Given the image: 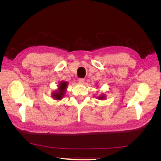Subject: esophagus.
I'll list each match as a JSON object with an SVG mask.
<instances>
[{
	"label": "esophagus",
	"mask_w": 161,
	"mask_h": 161,
	"mask_svg": "<svg viewBox=\"0 0 161 161\" xmlns=\"http://www.w3.org/2000/svg\"><path fill=\"white\" fill-rule=\"evenodd\" d=\"M85 79H79V82H80V83H81V84H83L84 82H85Z\"/></svg>",
	"instance_id": "obj_1"
}]
</instances>
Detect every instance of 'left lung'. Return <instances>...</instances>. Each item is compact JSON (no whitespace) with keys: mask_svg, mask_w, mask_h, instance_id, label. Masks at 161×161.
<instances>
[{"mask_svg":"<svg viewBox=\"0 0 161 161\" xmlns=\"http://www.w3.org/2000/svg\"><path fill=\"white\" fill-rule=\"evenodd\" d=\"M105 98V95H101L99 97H98V99H104Z\"/></svg>","mask_w":161,"mask_h":161,"instance_id":"8db88e82","label":"left lung"}]
</instances>
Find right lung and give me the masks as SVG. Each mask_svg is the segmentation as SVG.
Wrapping results in <instances>:
<instances>
[{"label": "right lung", "mask_w": 161, "mask_h": 161, "mask_svg": "<svg viewBox=\"0 0 161 161\" xmlns=\"http://www.w3.org/2000/svg\"><path fill=\"white\" fill-rule=\"evenodd\" d=\"M68 82L66 81H62L58 85V89L57 91L53 92L52 96L56 100H61L64 96L65 92L67 89Z\"/></svg>", "instance_id": "add662e5"}]
</instances>
